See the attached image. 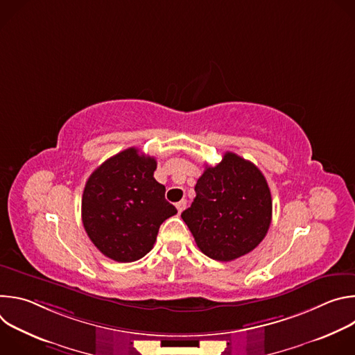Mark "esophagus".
I'll return each instance as SVG.
<instances>
[{"label": "esophagus", "mask_w": 355, "mask_h": 355, "mask_svg": "<svg viewBox=\"0 0 355 355\" xmlns=\"http://www.w3.org/2000/svg\"><path fill=\"white\" fill-rule=\"evenodd\" d=\"M175 207H177V211H178V214H181V212L185 209V207H187V200H185V199L180 200Z\"/></svg>", "instance_id": "obj_1"}]
</instances>
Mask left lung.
<instances>
[{"mask_svg":"<svg viewBox=\"0 0 355 355\" xmlns=\"http://www.w3.org/2000/svg\"><path fill=\"white\" fill-rule=\"evenodd\" d=\"M195 192L181 218L205 256L233 261L263 241L271 225L272 199L257 166L226 151L218 166L205 167Z\"/></svg>","mask_w":355,"mask_h":355,"instance_id":"left-lung-1","label":"left lung"}]
</instances>
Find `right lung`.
Wrapping results in <instances>:
<instances>
[{"label":"right lung","mask_w":355,"mask_h":355,"mask_svg":"<svg viewBox=\"0 0 355 355\" xmlns=\"http://www.w3.org/2000/svg\"><path fill=\"white\" fill-rule=\"evenodd\" d=\"M155 157L129 147L101 164L88 178L81 200L84 229L108 259L132 263L153 248L160 225L177 209L166 187L153 177Z\"/></svg>","instance_id":"1"}]
</instances>
